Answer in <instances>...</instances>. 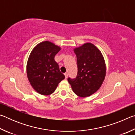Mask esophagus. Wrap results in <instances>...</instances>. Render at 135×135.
Wrapping results in <instances>:
<instances>
[{"label":"esophagus","mask_w":135,"mask_h":135,"mask_svg":"<svg viewBox=\"0 0 135 135\" xmlns=\"http://www.w3.org/2000/svg\"><path fill=\"white\" fill-rule=\"evenodd\" d=\"M64 75H65V79H67V77H68V73H64Z\"/></svg>","instance_id":"1"}]
</instances>
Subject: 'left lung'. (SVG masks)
<instances>
[{"label": "left lung", "instance_id": "obj_1", "mask_svg": "<svg viewBox=\"0 0 135 135\" xmlns=\"http://www.w3.org/2000/svg\"><path fill=\"white\" fill-rule=\"evenodd\" d=\"M78 68L75 79L68 78L75 94L89 97L99 89L104 80L106 67L101 52L95 45L87 43L74 49Z\"/></svg>", "mask_w": 135, "mask_h": 135}]
</instances>
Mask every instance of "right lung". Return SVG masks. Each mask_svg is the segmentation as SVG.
I'll use <instances>...</instances> for the list:
<instances>
[{
	"label": "right lung",
	"instance_id": "1",
	"mask_svg": "<svg viewBox=\"0 0 135 135\" xmlns=\"http://www.w3.org/2000/svg\"><path fill=\"white\" fill-rule=\"evenodd\" d=\"M60 49L54 43L45 41L36 46L30 55L27 77L34 89L41 95L52 94L65 78L54 59Z\"/></svg>",
	"mask_w": 135,
	"mask_h": 135
}]
</instances>
